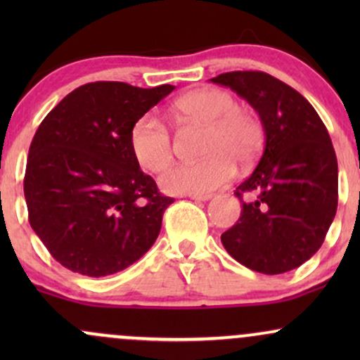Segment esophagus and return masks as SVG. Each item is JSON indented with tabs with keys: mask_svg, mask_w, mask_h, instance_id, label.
Instances as JSON below:
<instances>
[{
	"mask_svg": "<svg viewBox=\"0 0 360 360\" xmlns=\"http://www.w3.org/2000/svg\"><path fill=\"white\" fill-rule=\"evenodd\" d=\"M212 196H213V194H210V193L189 194V198H191V200H194V201H208V200H212Z\"/></svg>",
	"mask_w": 360,
	"mask_h": 360,
	"instance_id": "obj_1",
	"label": "esophagus"
}]
</instances>
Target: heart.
Returning a JSON list of instances; mask_svg holds the SVG:
<instances>
[{
	"mask_svg": "<svg viewBox=\"0 0 360 360\" xmlns=\"http://www.w3.org/2000/svg\"><path fill=\"white\" fill-rule=\"evenodd\" d=\"M186 120L205 125L203 159L177 164L160 176V186L171 194H205L229 183L235 162H254L264 143V128L257 115L238 106L233 94L223 89H198L176 101ZM128 147L143 171L159 172L174 155L171 134L154 115H142L128 131Z\"/></svg>",
	"mask_w": 360,
	"mask_h": 360,
	"instance_id": "obj_1",
	"label": "heart"
}]
</instances>
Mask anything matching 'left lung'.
Here are the masks:
<instances>
[{"mask_svg":"<svg viewBox=\"0 0 360 360\" xmlns=\"http://www.w3.org/2000/svg\"><path fill=\"white\" fill-rule=\"evenodd\" d=\"M210 81L247 100L266 134L259 164L235 191L242 213L221 233L223 247L255 272L296 269L316 254L337 213L338 166L326 127L307 98L267 72L233 71Z\"/></svg>","mask_w":360,"mask_h":360,"instance_id":"8db88e82","label":"left lung"}]
</instances>
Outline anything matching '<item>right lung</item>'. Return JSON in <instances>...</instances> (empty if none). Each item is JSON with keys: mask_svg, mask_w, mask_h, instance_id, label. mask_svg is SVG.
Masks as SVG:
<instances>
[{"mask_svg": "<svg viewBox=\"0 0 360 360\" xmlns=\"http://www.w3.org/2000/svg\"><path fill=\"white\" fill-rule=\"evenodd\" d=\"M172 91L171 84L89 82L69 93L35 131L23 181L28 221L69 271L115 274L154 245L174 200L140 171L128 131Z\"/></svg>", "mask_w": 360, "mask_h": 360, "instance_id": "add662e5", "label": "right lung"}]
</instances>
